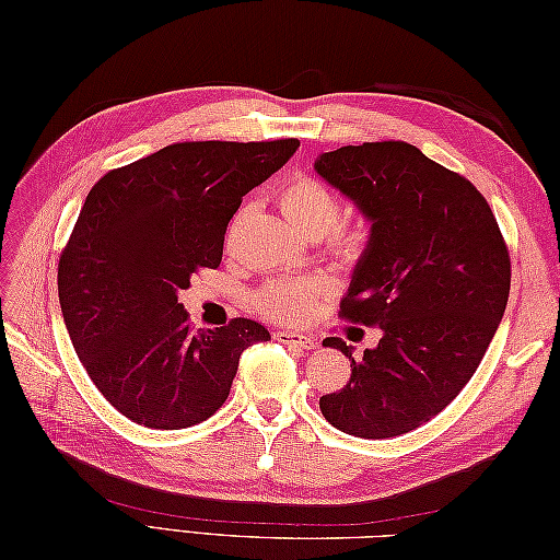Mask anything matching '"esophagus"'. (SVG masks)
<instances>
[{
	"mask_svg": "<svg viewBox=\"0 0 560 560\" xmlns=\"http://www.w3.org/2000/svg\"><path fill=\"white\" fill-rule=\"evenodd\" d=\"M273 339L281 343H289V347H299V349H315L317 341L307 335H301V331H273Z\"/></svg>",
	"mask_w": 560,
	"mask_h": 560,
	"instance_id": "obj_1",
	"label": "esophagus"
}]
</instances>
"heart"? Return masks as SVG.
<instances>
[{"label": "heart", "instance_id": "heart-1", "mask_svg": "<svg viewBox=\"0 0 560 560\" xmlns=\"http://www.w3.org/2000/svg\"><path fill=\"white\" fill-rule=\"evenodd\" d=\"M279 209L295 231L307 237H329V247L339 257L353 259L363 253L365 231L355 223H341V197L335 187L315 175L299 173L289 177L277 192ZM237 219L233 221V225ZM325 283L319 279H271L253 295V305L259 315L273 323H299L315 303Z\"/></svg>", "mask_w": 560, "mask_h": 560}]
</instances>
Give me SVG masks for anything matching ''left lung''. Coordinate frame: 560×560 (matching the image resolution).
Instances as JSON below:
<instances>
[{
  "label": "left lung",
  "mask_w": 560,
  "mask_h": 560,
  "mask_svg": "<svg viewBox=\"0 0 560 560\" xmlns=\"http://www.w3.org/2000/svg\"><path fill=\"white\" fill-rule=\"evenodd\" d=\"M315 171L373 221L339 317L380 327L383 339L351 361L319 411L355 438H395L455 399L501 325L510 253L489 201L467 177L407 141H365L323 153Z\"/></svg>",
  "instance_id": "obj_1"
}]
</instances>
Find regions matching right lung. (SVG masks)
Wrapping results in <instances>:
<instances>
[{
  "mask_svg": "<svg viewBox=\"0 0 560 560\" xmlns=\"http://www.w3.org/2000/svg\"><path fill=\"white\" fill-rule=\"evenodd\" d=\"M299 147L177 141L91 187L59 255V305L93 385L127 419L161 431L207 421L229 399L241 353L269 339L245 317L195 329L177 293L221 265L243 197Z\"/></svg>",
  "mask_w": 560,
  "mask_h": 560,
  "instance_id": "obj_1",
  "label": "right lung"
}]
</instances>
